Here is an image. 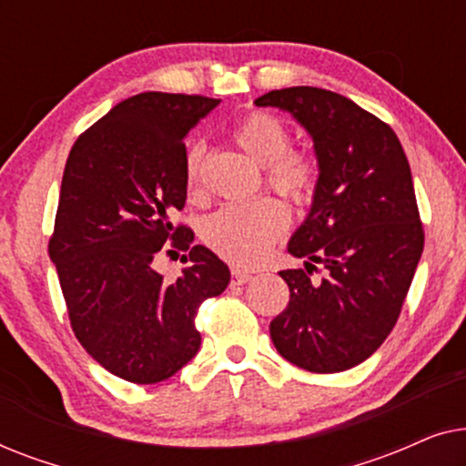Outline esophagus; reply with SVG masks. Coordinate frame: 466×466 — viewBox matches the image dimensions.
I'll return each instance as SVG.
<instances>
[{
    "label": "esophagus",
    "instance_id": "esophagus-1",
    "mask_svg": "<svg viewBox=\"0 0 466 466\" xmlns=\"http://www.w3.org/2000/svg\"><path fill=\"white\" fill-rule=\"evenodd\" d=\"M231 282L235 284V286H241V284H246V282H250L252 279V273H248V271H244V269H239V267H233L231 269Z\"/></svg>",
    "mask_w": 466,
    "mask_h": 466
}]
</instances>
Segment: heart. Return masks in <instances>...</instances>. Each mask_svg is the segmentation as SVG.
<instances>
[{
	"mask_svg": "<svg viewBox=\"0 0 466 466\" xmlns=\"http://www.w3.org/2000/svg\"><path fill=\"white\" fill-rule=\"evenodd\" d=\"M233 142L252 161L265 167L267 184L286 199L303 203L316 188V165L303 152L290 150L292 133L269 112H250L231 131ZM203 148L190 146L184 158L187 193H199ZM289 227V212L273 197L225 206L209 216L201 227V238L222 258L252 265L265 257L269 246Z\"/></svg>",
	"mask_w": 466,
	"mask_h": 466,
	"instance_id": "obj_1",
	"label": "heart"
}]
</instances>
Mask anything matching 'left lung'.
<instances>
[{
  "label": "left lung",
  "mask_w": 466,
  "mask_h": 466,
  "mask_svg": "<svg viewBox=\"0 0 466 466\" xmlns=\"http://www.w3.org/2000/svg\"><path fill=\"white\" fill-rule=\"evenodd\" d=\"M314 139L318 182L308 218L289 241L305 269L279 271L290 301L269 324L271 341L311 373L367 360L394 324L424 248L411 169L397 133L352 99L316 86L269 91ZM328 269L310 279L315 263Z\"/></svg>",
  "instance_id": "1"
}]
</instances>
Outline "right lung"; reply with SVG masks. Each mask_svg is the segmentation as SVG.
<instances>
[{"label": "right lung", "instance_id": "1", "mask_svg": "<svg viewBox=\"0 0 466 466\" xmlns=\"http://www.w3.org/2000/svg\"><path fill=\"white\" fill-rule=\"evenodd\" d=\"M218 104L201 95H133L76 139L63 171L48 254L69 322L101 367L133 384L167 380L199 352V305L231 279L174 222L187 201L184 137ZM167 243L189 252L174 283L151 267Z\"/></svg>", "mask_w": 466, "mask_h": 466}]
</instances>
